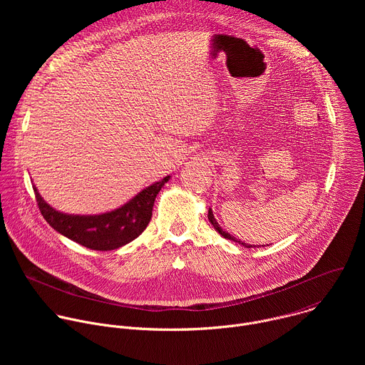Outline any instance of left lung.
Segmentation results:
<instances>
[{
  "label": "left lung",
  "instance_id": "8db88e82",
  "mask_svg": "<svg viewBox=\"0 0 365 365\" xmlns=\"http://www.w3.org/2000/svg\"><path fill=\"white\" fill-rule=\"evenodd\" d=\"M207 220H210V222L212 224V227L217 230V232H220L224 238H227V240H231V241H234V242H238V244H241L242 247H245V248H252V247H255V245H251V244H245V242H242V241H240V240H237L235 237H232V235H230L227 231H224L221 227H220V224L217 222V220H215V217H214V214H212V210L210 207V211H207ZM264 247V245H263Z\"/></svg>",
  "mask_w": 365,
  "mask_h": 365
}]
</instances>
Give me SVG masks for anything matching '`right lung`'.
<instances>
[{
	"mask_svg": "<svg viewBox=\"0 0 365 365\" xmlns=\"http://www.w3.org/2000/svg\"><path fill=\"white\" fill-rule=\"evenodd\" d=\"M170 176L155 182L121 207L101 215H69L51 207L34 189L38 210L47 224L69 240L96 251L117 250L135 240L148 225L154 199Z\"/></svg>",
	"mask_w": 365,
	"mask_h": 365,
	"instance_id": "add662e5",
	"label": "right lung"
}]
</instances>
